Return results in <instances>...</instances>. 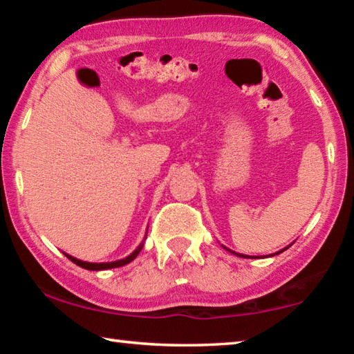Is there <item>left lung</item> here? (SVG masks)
Returning <instances> with one entry per match:
<instances>
[{
	"instance_id": "left-lung-1",
	"label": "left lung",
	"mask_w": 354,
	"mask_h": 354,
	"mask_svg": "<svg viewBox=\"0 0 354 354\" xmlns=\"http://www.w3.org/2000/svg\"><path fill=\"white\" fill-rule=\"evenodd\" d=\"M231 253H234V251H231ZM279 253H281V251H279ZM236 256H241V257H247V256H243V254H239V253H234Z\"/></svg>"
}]
</instances>
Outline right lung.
Here are the masks:
<instances>
[{
	"label": "right lung",
	"mask_w": 354,
	"mask_h": 354,
	"mask_svg": "<svg viewBox=\"0 0 354 354\" xmlns=\"http://www.w3.org/2000/svg\"><path fill=\"white\" fill-rule=\"evenodd\" d=\"M142 247H143V245H140V247L137 248L133 254H129L128 257H124V259L117 261V262H109V263H91V262H82V261H80V259H75V257H71V256H68V254H65V256H67L71 262H75L76 266L86 268V270H107V268L122 267V266H124V263H128V262L133 261L134 257L140 253Z\"/></svg>",
	"instance_id": "right-lung-1"
}]
</instances>
